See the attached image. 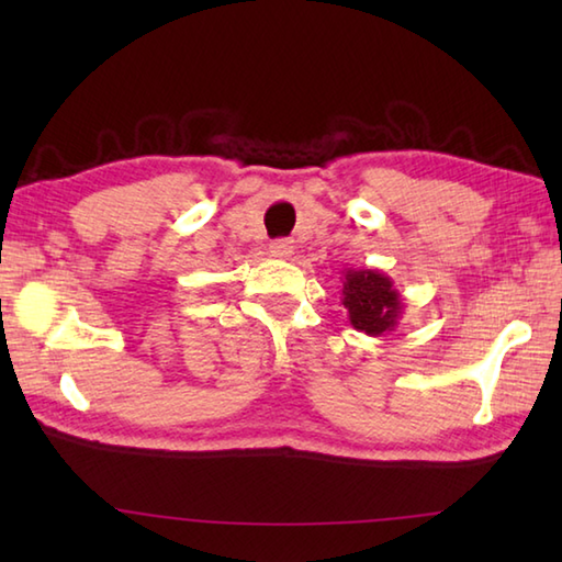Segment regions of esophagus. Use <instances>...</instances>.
<instances>
[{"instance_id":"obj_1","label":"esophagus","mask_w":562,"mask_h":562,"mask_svg":"<svg viewBox=\"0 0 562 562\" xmlns=\"http://www.w3.org/2000/svg\"><path fill=\"white\" fill-rule=\"evenodd\" d=\"M292 241H288V238H278V241L270 244V256L274 258H288L292 254Z\"/></svg>"}]
</instances>
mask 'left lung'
I'll use <instances>...</instances> for the list:
<instances>
[{
    "mask_svg": "<svg viewBox=\"0 0 562 562\" xmlns=\"http://www.w3.org/2000/svg\"><path fill=\"white\" fill-rule=\"evenodd\" d=\"M342 306L348 308L350 326L372 338L396 330L405 312L393 280L374 268L342 270Z\"/></svg>",
    "mask_w": 562,
    "mask_h": 562,
    "instance_id": "1",
    "label": "left lung"
}]
</instances>
